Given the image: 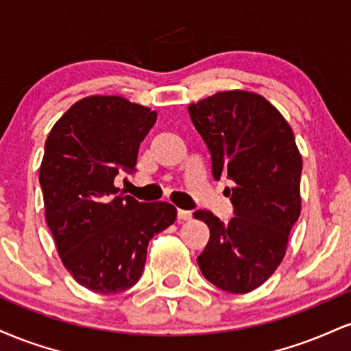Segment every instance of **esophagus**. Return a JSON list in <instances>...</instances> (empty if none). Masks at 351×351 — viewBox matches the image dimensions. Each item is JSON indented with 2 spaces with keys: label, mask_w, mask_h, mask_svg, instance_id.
Wrapping results in <instances>:
<instances>
[{
  "label": "esophagus",
  "mask_w": 351,
  "mask_h": 351,
  "mask_svg": "<svg viewBox=\"0 0 351 351\" xmlns=\"http://www.w3.org/2000/svg\"><path fill=\"white\" fill-rule=\"evenodd\" d=\"M176 216H178V221H189L193 217V213L186 211V209H178Z\"/></svg>",
  "instance_id": "34e87169"
}]
</instances>
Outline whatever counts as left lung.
<instances>
[{
  "label": "left lung",
  "mask_w": 351,
  "mask_h": 351,
  "mask_svg": "<svg viewBox=\"0 0 351 351\" xmlns=\"http://www.w3.org/2000/svg\"><path fill=\"white\" fill-rule=\"evenodd\" d=\"M188 112L211 155L213 178L234 183L224 188L234 213L229 223L203 209L193 215L209 228L198 265L221 291L251 292L282 263L300 215L302 156L292 128L264 97L244 90L217 92Z\"/></svg>",
  "instance_id": "8db88e82"
}]
</instances>
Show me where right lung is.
Wrapping results in <instances>:
<instances>
[{
  "instance_id": "add662e5",
  "label": "right lung",
  "mask_w": 351,
  "mask_h": 351,
  "mask_svg": "<svg viewBox=\"0 0 351 351\" xmlns=\"http://www.w3.org/2000/svg\"><path fill=\"white\" fill-rule=\"evenodd\" d=\"M150 108L115 95L79 100L52 127L39 170L46 221L62 264L82 287L119 293L142 277L150 239L176 219L165 201L119 195L120 171L155 125Z\"/></svg>"
}]
</instances>
